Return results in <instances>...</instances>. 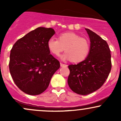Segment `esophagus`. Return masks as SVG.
<instances>
[{"label":"esophagus","instance_id":"esophagus-1","mask_svg":"<svg viewBox=\"0 0 121 121\" xmlns=\"http://www.w3.org/2000/svg\"><path fill=\"white\" fill-rule=\"evenodd\" d=\"M60 65L61 66H62V67H66V66H68L66 64H62V63H60Z\"/></svg>","mask_w":121,"mask_h":121}]
</instances>
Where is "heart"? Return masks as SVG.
<instances>
[{"mask_svg": "<svg viewBox=\"0 0 121 121\" xmlns=\"http://www.w3.org/2000/svg\"><path fill=\"white\" fill-rule=\"evenodd\" d=\"M47 46L50 52L56 56H60L65 48L66 53L62 56V59L70 60L75 63L84 61L91 50L89 42L73 32L62 33L58 39L51 37L47 41Z\"/></svg>", "mask_w": 121, "mask_h": 121, "instance_id": "1", "label": "heart"}]
</instances>
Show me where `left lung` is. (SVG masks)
Instances as JSON below:
<instances>
[{
    "label": "left lung",
    "instance_id": "left-lung-1",
    "mask_svg": "<svg viewBox=\"0 0 121 121\" xmlns=\"http://www.w3.org/2000/svg\"><path fill=\"white\" fill-rule=\"evenodd\" d=\"M91 40L87 57L78 64L70 65L68 84L73 91L87 95L103 85L112 69L110 50L108 43L98 35L85 29Z\"/></svg>",
    "mask_w": 121,
    "mask_h": 121
}]
</instances>
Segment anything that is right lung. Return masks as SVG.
<instances>
[{"label":"right lung","mask_w":121,"mask_h":121,"mask_svg":"<svg viewBox=\"0 0 121 121\" xmlns=\"http://www.w3.org/2000/svg\"><path fill=\"white\" fill-rule=\"evenodd\" d=\"M55 34L51 28H37L18 40L11 50L9 72L15 84L25 93L35 95L44 92L60 66L47 46Z\"/></svg>","instance_id":"add662e5"}]
</instances>
